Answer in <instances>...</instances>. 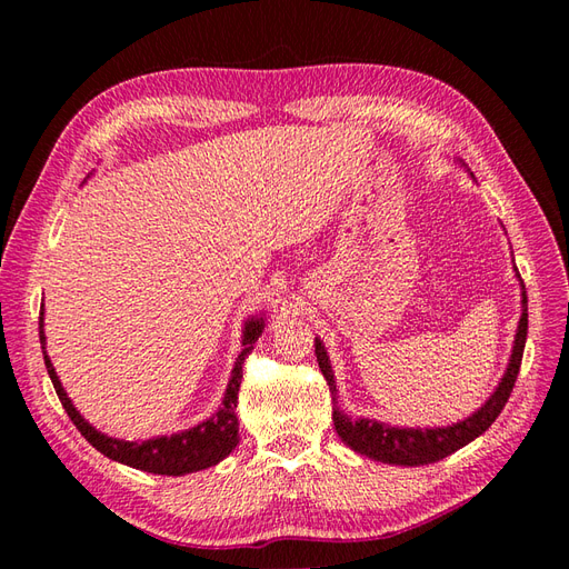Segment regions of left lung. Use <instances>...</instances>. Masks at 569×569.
<instances>
[{
  "instance_id": "obj_1",
  "label": "left lung",
  "mask_w": 569,
  "mask_h": 569,
  "mask_svg": "<svg viewBox=\"0 0 569 569\" xmlns=\"http://www.w3.org/2000/svg\"><path fill=\"white\" fill-rule=\"evenodd\" d=\"M525 341H527V291L522 284V316L518 325V335H515V347L508 370L503 375L501 385L491 393V399L481 406L475 416L465 418L458 425L451 427H435V429H399V427H389L382 422H375L368 418L351 420L349 416H343L337 406L332 408V420L337 427V435L341 441L351 446L353 451L360 456H368L372 460L380 462H391V465H408V468H418V465H429L437 462L446 456L456 453L462 449L465 443H470L479 435H485L496 422V418L501 416V410L506 408L510 391L515 387V380H518V372L522 366V353H525ZM316 356H318V366L325 375L327 387L332 391V403H337V385H335V375L330 368V360H327V351L322 347V341L316 339Z\"/></svg>"
}]
</instances>
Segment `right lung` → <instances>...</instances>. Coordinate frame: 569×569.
I'll use <instances>...</instances> for the list:
<instances>
[{"label": "right lung", "instance_id": "1", "mask_svg": "<svg viewBox=\"0 0 569 569\" xmlns=\"http://www.w3.org/2000/svg\"><path fill=\"white\" fill-rule=\"evenodd\" d=\"M261 332H263V318H251L244 327V339H242L244 351L237 358L234 370H232V380L226 391V399H222V406L213 418H209L192 429H187V432L137 443V441H120V439H111L107 435H101L94 427H90L80 418V412L73 408L71 399H68L61 382H59L54 366H51V360L44 353V332H42V313H40V343H42V353H44V366L51 377V385H54V389H57L59 401H61L63 410L68 412V418H71V422L78 427V432L88 439L99 453H104L111 460L130 465V468L144 470V472L173 475V477L211 468V465L220 462L222 458L232 453V449L239 441V437H237L239 425H237L234 408H237L239 385H242V363H244L247 353H251L253 343L258 341V337H261Z\"/></svg>", "mask_w": 569, "mask_h": 569}]
</instances>
